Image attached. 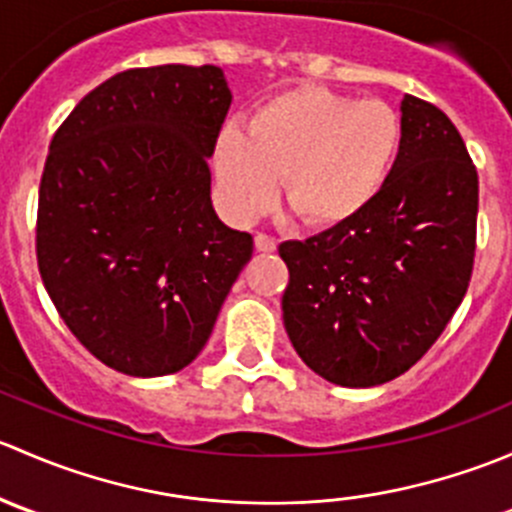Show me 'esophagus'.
I'll list each match as a JSON object with an SVG mask.
<instances>
[{
	"instance_id": "1",
	"label": "esophagus",
	"mask_w": 512,
	"mask_h": 512,
	"mask_svg": "<svg viewBox=\"0 0 512 512\" xmlns=\"http://www.w3.org/2000/svg\"><path fill=\"white\" fill-rule=\"evenodd\" d=\"M255 250L257 252H275L277 242L272 240L270 235H265V232H257V235H255Z\"/></svg>"
}]
</instances>
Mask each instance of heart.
Wrapping results in <instances>:
<instances>
[{
  "instance_id": "heart-1",
  "label": "heart",
  "mask_w": 512,
  "mask_h": 512,
  "mask_svg": "<svg viewBox=\"0 0 512 512\" xmlns=\"http://www.w3.org/2000/svg\"><path fill=\"white\" fill-rule=\"evenodd\" d=\"M401 143L404 121L381 98L294 86L262 101L247 133H220L215 173L237 218L265 213L285 178L289 210L304 225L337 227L379 198Z\"/></svg>"
}]
</instances>
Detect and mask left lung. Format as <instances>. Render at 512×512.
<instances>
[{"label":"left lung","instance_id":"1","mask_svg":"<svg viewBox=\"0 0 512 512\" xmlns=\"http://www.w3.org/2000/svg\"><path fill=\"white\" fill-rule=\"evenodd\" d=\"M404 143L379 198L349 223L287 240L282 312L304 364L339 386L384 384L433 347L466 297L478 173L451 118L401 101Z\"/></svg>","mask_w":512,"mask_h":512}]
</instances>
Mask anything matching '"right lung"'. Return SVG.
Segmentation results:
<instances>
[{
	"label": "right lung",
	"mask_w": 512,
	"mask_h": 512,
	"mask_svg": "<svg viewBox=\"0 0 512 512\" xmlns=\"http://www.w3.org/2000/svg\"><path fill=\"white\" fill-rule=\"evenodd\" d=\"M232 94L218 66L111 76L54 133L36 262L56 312L111 369L165 376L208 342L250 232L220 223L210 165Z\"/></svg>",
	"instance_id": "add662e5"
}]
</instances>
